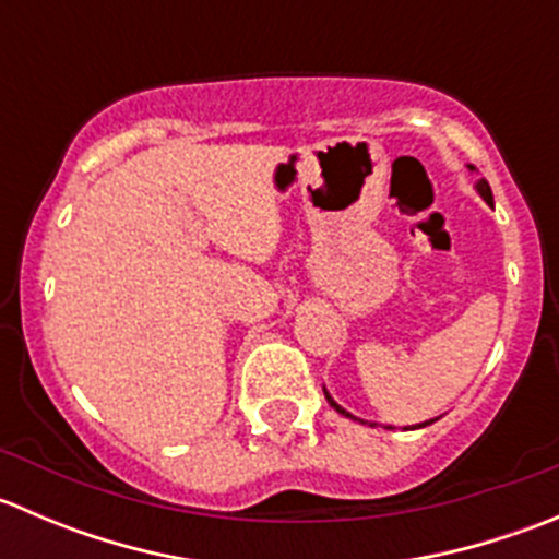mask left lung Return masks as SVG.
Returning a JSON list of instances; mask_svg holds the SVG:
<instances>
[{
	"label": "left lung",
	"instance_id": "1",
	"mask_svg": "<svg viewBox=\"0 0 559 559\" xmlns=\"http://www.w3.org/2000/svg\"><path fill=\"white\" fill-rule=\"evenodd\" d=\"M467 170H471V173H476V167H473V165H467ZM476 191H478V194H481V200L487 202V205H492L495 200H492V189H489L487 178H478V180H476ZM324 397H326V403H330L332 408H335L337 414H341V416H346V419H354V421H362V425H368V421H365V419H357V416H352V414H348V411L343 408V405H337L335 400H332V394L326 392V389H324ZM432 421H436V419H430V421H421V425H414V430H419V427H427V425H432ZM370 427H376V425H370ZM386 430H392V427H386Z\"/></svg>",
	"mask_w": 559,
	"mask_h": 559
}]
</instances>
